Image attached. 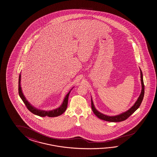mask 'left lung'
I'll list each match as a JSON object with an SVG mask.
<instances>
[{"label": "left lung", "instance_id": "left-lung-1", "mask_svg": "<svg viewBox=\"0 0 157 157\" xmlns=\"http://www.w3.org/2000/svg\"><path fill=\"white\" fill-rule=\"evenodd\" d=\"M140 80H141V83H142V91H141V93L138 98L137 101H136V102L134 103L132 107L130 108L127 111H126L125 112L117 116H106V115H104L103 114L98 112V110L95 109L94 103L92 101V98H91L92 110L94 113L95 115L99 118L101 119V120L105 121H110V122H119V121H124L125 120H126L133 114V113L138 109L142 103V101L144 98V85L143 78V73H142V71L140 69Z\"/></svg>", "mask_w": 157, "mask_h": 157}]
</instances>
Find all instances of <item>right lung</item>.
I'll return each mask as SVG.
<instances>
[{"label":"right lung","instance_id":"obj_1","mask_svg":"<svg viewBox=\"0 0 157 157\" xmlns=\"http://www.w3.org/2000/svg\"><path fill=\"white\" fill-rule=\"evenodd\" d=\"M21 75L19 74V83H18V92L19 94L21 97L22 101H23L24 103L25 104V106L27 107L28 109L29 110L30 112L32 113L33 114H36V116H40V117H46L48 116L49 117H56L58 116H60L64 112L65 110L67 109V105H68V97L70 94V92L71 90V89L67 94L66 95L65 98L64 99V101H63V103L62 105L58 108L56 109L52 110H49V111H45V110H39L36 109L35 107L32 106L30 103H29L25 97H24L23 93L21 90Z\"/></svg>","mask_w":157,"mask_h":157}]
</instances>
